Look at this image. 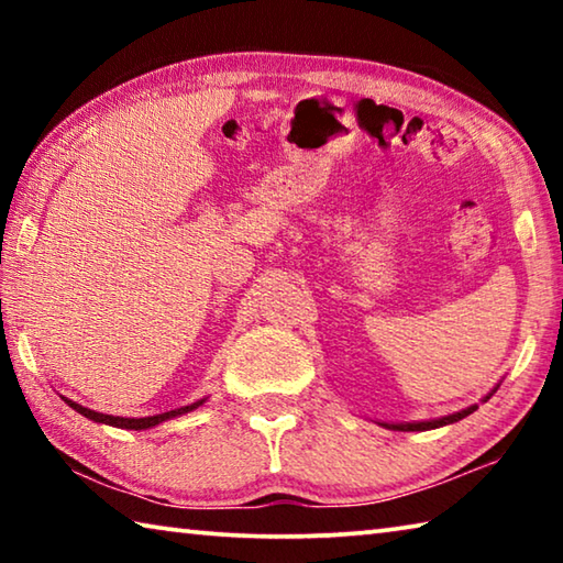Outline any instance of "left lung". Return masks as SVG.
<instances>
[{
  "label": "left lung",
  "mask_w": 563,
  "mask_h": 563,
  "mask_svg": "<svg viewBox=\"0 0 563 563\" xmlns=\"http://www.w3.org/2000/svg\"><path fill=\"white\" fill-rule=\"evenodd\" d=\"M499 385L492 389V393L482 399V402H487V399L497 393ZM476 409V405L466 407V409H460V412L454 415H446V417H437V419H422V422H379L383 427H387V430H395V432H427V430H437V427H444V424H454L460 422V419H464L466 415H472Z\"/></svg>",
  "instance_id": "8db88e82"
}]
</instances>
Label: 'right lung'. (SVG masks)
<instances>
[{
	"mask_svg": "<svg viewBox=\"0 0 563 563\" xmlns=\"http://www.w3.org/2000/svg\"><path fill=\"white\" fill-rule=\"evenodd\" d=\"M62 399L71 409H76V412H79V415L91 419V422L119 427V430H151V427L166 422V419H174V417H180V415H186V412H194V409H198V407L206 402V397H203V399H198V402H190L186 407L170 409V412H161V415H154V417H113V415H103V412H97V409H89V407H84L79 402H74V399H66V397H62Z\"/></svg>",
	"mask_w": 563,
	"mask_h": 563,
	"instance_id": "obj_1",
	"label": "right lung"
}]
</instances>
